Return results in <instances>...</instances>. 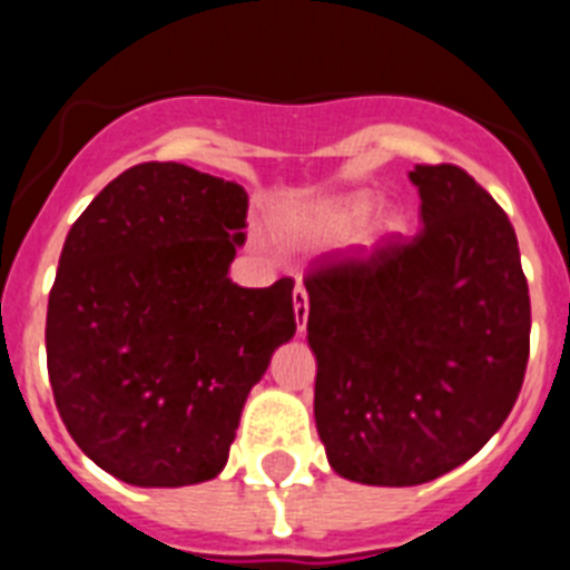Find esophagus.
<instances>
[{"mask_svg":"<svg viewBox=\"0 0 570 570\" xmlns=\"http://www.w3.org/2000/svg\"><path fill=\"white\" fill-rule=\"evenodd\" d=\"M294 311H296V331L305 334V325H308V291L296 285L294 288Z\"/></svg>","mask_w":570,"mask_h":570,"instance_id":"obj_1","label":"esophagus"}]
</instances>
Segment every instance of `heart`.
Instances as JSON below:
<instances>
[{
	"mask_svg": "<svg viewBox=\"0 0 570 570\" xmlns=\"http://www.w3.org/2000/svg\"><path fill=\"white\" fill-rule=\"evenodd\" d=\"M367 208H371V194H347L342 196V199H336V203H331L328 208L322 210V225L331 230H345L351 228L354 223H360L362 216L367 214ZM405 228V216L400 214V210H382L380 216H376L374 228H371V239H382V236H391L396 234V230Z\"/></svg>",
	"mask_w": 570,
	"mask_h": 570,
	"instance_id": "heart-1",
	"label": "heart"
}]
</instances>
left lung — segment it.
Instances as JSON below:
<instances>
[{"mask_svg":"<svg viewBox=\"0 0 570 570\" xmlns=\"http://www.w3.org/2000/svg\"><path fill=\"white\" fill-rule=\"evenodd\" d=\"M422 228L305 276L314 416L331 468L422 485L471 460L525 380L531 299L505 210L456 165H416Z\"/></svg>","mask_w":570,"mask_h":570,"instance_id":"obj_1","label":"left lung"}]
</instances>
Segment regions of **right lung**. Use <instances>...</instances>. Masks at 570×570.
I'll return each mask as SVG.
<instances>
[{
	"instance_id": "1",
	"label": "right lung",
	"mask_w": 570,
	"mask_h": 570,
	"mask_svg": "<svg viewBox=\"0 0 570 570\" xmlns=\"http://www.w3.org/2000/svg\"><path fill=\"white\" fill-rule=\"evenodd\" d=\"M245 216L242 185L142 163L68 230L48 299V376L68 434L116 480H214L250 387L296 334L291 276L230 282Z\"/></svg>"
}]
</instances>
